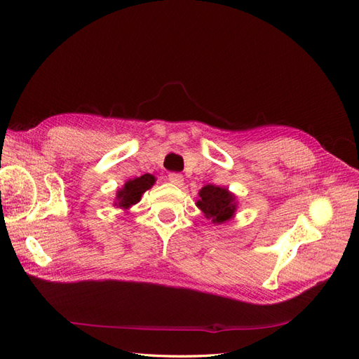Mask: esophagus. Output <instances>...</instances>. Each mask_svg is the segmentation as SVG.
<instances>
[{
  "mask_svg": "<svg viewBox=\"0 0 359 359\" xmlns=\"http://www.w3.org/2000/svg\"><path fill=\"white\" fill-rule=\"evenodd\" d=\"M169 181L172 182V184H175V186H182V182H184V178H182V175L181 173H178V172H172V173H169Z\"/></svg>",
  "mask_w": 359,
  "mask_h": 359,
  "instance_id": "1",
  "label": "esophagus"
}]
</instances>
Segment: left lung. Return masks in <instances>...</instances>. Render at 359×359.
I'll return each mask as SVG.
<instances>
[{"mask_svg": "<svg viewBox=\"0 0 359 359\" xmlns=\"http://www.w3.org/2000/svg\"><path fill=\"white\" fill-rule=\"evenodd\" d=\"M199 198L198 206L203 211L206 219H211L212 223H224L236 210L235 196H232L227 189L208 184L199 191Z\"/></svg>", "mask_w": 359, "mask_h": 359, "instance_id": "1", "label": "left lung"}]
</instances>
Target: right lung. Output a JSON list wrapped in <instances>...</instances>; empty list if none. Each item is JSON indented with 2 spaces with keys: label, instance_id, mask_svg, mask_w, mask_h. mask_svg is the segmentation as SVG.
<instances>
[{
  "label": "right lung",
  "instance_id": "right-lung-1",
  "mask_svg": "<svg viewBox=\"0 0 359 359\" xmlns=\"http://www.w3.org/2000/svg\"><path fill=\"white\" fill-rule=\"evenodd\" d=\"M154 181H156V178L153 175H149V173H145V175H142V177L127 181L123 190H119L116 194L119 208H128L130 205H135L136 202H139L140 196H142V193H145L148 189H151Z\"/></svg>",
  "mask_w": 359,
  "mask_h": 359
}]
</instances>
